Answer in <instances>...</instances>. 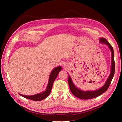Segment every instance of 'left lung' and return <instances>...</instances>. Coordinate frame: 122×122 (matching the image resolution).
Masks as SVG:
<instances>
[{
	"label": "left lung",
	"mask_w": 122,
	"mask_h": 122,
	"mask_svg": "<svg viewBox=\"0 0 122 122\" xmlns=\"http://www.w3.org/2000/svg\"><path fill=\"white\" fill-rule=\"evenodd\" d=\"M100 42L101 43H104L108 46L109 48L111 50V53H112V61H111V73L109 77L108 78L106 82H105L104 85L101 88L96 90L95 91H82L81 89L77 88L74 84L73 83L71 78L70 76L68 77V84L69 86L70 89L72 93L75 97L80 98L81 99H90L94 98L97 97L100 95H102L107 90L110 85L114 75L115 74V63L114 60V50L112 46L109 43L108 41L104 38H101L100 39Z\"/></svg>",
	"instance_id": "1"
}]
</instances>
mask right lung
Wrapping results in <instances>:
<instances>
[{
    "label": "right lung",
    "mask_w": 122,
    "mask_h": 122,
    "mask_svg": "<svg viewBox=\"0 0 122 122\" xmlns=\"http://www.w3.org/2000/svg\"><path fill=\"white\" fill-rule=\"evenodd\" d=\"M61 69L62 68L61 66L56 67V68H54L53 69V70L50 73L48 83V85H47L46 89L45 90V91L44 92L34 95H32V96H25V95H23L21 94H19V95L25 97L26 99H30L32 100L35 101H41L45 99L46 98L48 97V95L50 94L52 88L53 84L55 80L58 75V74H59L60 71H61Z\"/></svg>",
    "instance_id": "1"
}]
</instances>
